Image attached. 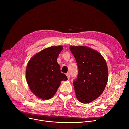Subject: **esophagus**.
<instances>
[{"label":"esophagus","instance_id":"34e87169","mask_svg":"<svg viewBox=\"0 0 129 129\" xmlns=\"http://www.w3.org/2000/svg\"><path fill=\"white\" fill-rule=\"evenodd\" d=\"M66 75L67 76V77H68V78L69 80L70 78V74L69 73H67L66 74Z\"/></svg>","mask_w":129,"mask_h":129}]
</instances>
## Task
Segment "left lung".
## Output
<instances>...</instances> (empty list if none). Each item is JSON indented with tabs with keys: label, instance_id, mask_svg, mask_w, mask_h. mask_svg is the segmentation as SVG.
<instances>
[{
	"label": "left lung",
	"instance_id": "left-lung-1",
	"mask_svg": "<svg viewBox=\"0 0 129 129\" xmlns=\"http://www.w3.org/2000/svg\"><path fill=\"white\" fill-rule=\"evenodd\" d=\"M76 61L78 74L73 81L76 96L83 103H89L102 93L108 79L106 61L98 52L85 46H71Z\"/></svg>",
	"mask_w": 129,
	"mask_h": 129
}]
</instances>
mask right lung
I'll return each instance as SVG.
<instances>
[{
  "instance_id": "1",
  "label": "right lung",
  "mask_w": 129,
  "mask_h": 129,
  "mask_svg": "<svg viewBox=\"0 0 129 129\" xmlns=\"http://www.w3.org/2000/svg\"><path fill=\"white\" fill-rule=\"evenodd\" d=\"M63 47L52 46L35 55L28 63L26 80L30 90L42 99L52 98L61 81L68 77L60 72L57 59Z\"/></svg>"
}]
</instances>
